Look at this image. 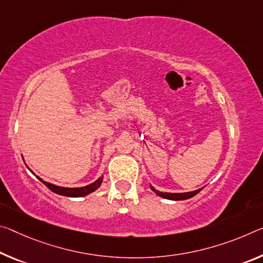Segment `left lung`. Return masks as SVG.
Segmentation results:
<instances>
[{"label": "left lung", "mask_w": 263, "mask_h": 263, "mask_svg": "<svg viewBox=\"0 0 263 263\" xmlns=\"http://www.w3.org/2000/svg\"><path fill=\"white\" fill-rule=\"evenodd\" d=\"M151 187V190L156 193L157 195H159L161 198H165V199H168V200H186V199H190L192 197H194L195 194H198L201 189L197 190V191H193V192H186V193H167V192H160V191H157L154 189L153 186L149 185Z\"/></svg>", "instance_id": "1"}]
</instances>
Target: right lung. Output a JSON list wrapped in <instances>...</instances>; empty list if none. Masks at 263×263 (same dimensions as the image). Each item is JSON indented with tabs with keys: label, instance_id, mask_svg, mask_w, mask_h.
Returning a JSON list of instances; mask_svg holds the SVG:
<instances>
[{
	"label": "right lung",
	"instance_id": "1",
	"mask_svg": "<svg viewBox=\"0 0 263 263\" xmlns=\"http://www.w3.org/2000/svg\"><path fill=\"white\" fill-rule=\"evenodd\" d=\"M37 178H39L40 180L43 182V184L47 186L50 191H52L53 193L60 194V195H64V197H72V198L84 197V195L92 193V192H95L99 186L102 185V181H103V177H101L90 185H86L84 187H74V189H69V187H62V186L50 184V182H48V181L42 180L40 177H37Z\"/></svg>",
	"mask_w": 263,
	"mask_h": 263
}]
</instances>
